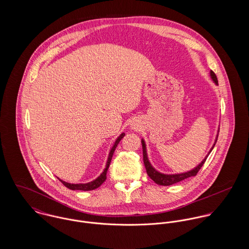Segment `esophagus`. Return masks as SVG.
Masks as SVG:
<instances>
[{
  "label": "esophagus",
  "instance_id": "obj_1",
  "mask_svg": "<svg viewBox=\"0 0 249 249\" xmlns=\"http://www.w3.org/2000/svg\"><path fill=\"white\" fill-rule=\"evenodd\" d=\"M131 126H132L133 129H137V126H138V125H137L136 124H131Z\"/></svg>",
  "mask_w": 249,
  "mask_h": 249
}]
</instances>
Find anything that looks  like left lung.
<instances>
[{
    "label": "left lung",
    "instance_id": "8db88e82",
    "mask_svg": "<svg viewBox=\"0 0 249 249\" xmlns=\"http://www.w3.org/2000/svg\"><path fill=\"white\" fill-rule=\"evenodd\" d=\"M210 76L212 78V80L213 81V83L215 85H218L217 84V78H216V75L214 74V72L213 71H210ZM218 131H219V128L217 130V134H216V137H215V140L213 142V146L211 147L210 151L208 152V154L205 156V158L196 167L194 168L193 170L191 171H188V172H185V173H181V174H174V175H167V174H162L160 172H158L157 170H155L152 165L150 164L149 160H148V157H147V152H146V145H145V142L144 140L142 139V157H143V164H144V167H145V170H146V174L149 178H151L156 184L158 185H162V186H170V185H173V184H176L178 182H180L186 178H191V177H196V174L198 173V171L201 169V167L203 166L204 162L206 161L208 155L210 154V152L212 151V149L216 142L217 140V136H218Z\"/></svg>",
    "mask_w": 249,
    "mask_h": 249
}]
</instances>
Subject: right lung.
<instances>
[{
	"label": "right lung",
	"mask_w": 249,
	"mask_h": 249,
	"mask_svg": "<svg viewBox=\"0 0 249 249\" xmlns=\"http://www.w3.org/2000/svg\"><path fill=\"white\" fill-rule=\"evenodd\" d=\"M125 135V133H122L114 142L113 146L111 147L110 151H109V154H108V158H107V165H106V168L104 170V172L96 178L94 179L93 181H90L88 183H78V184H72V183H68L66 181H63L62 179H59L63 185H65L67 188L71 189V190H79V191H92V190H95L97 188H99L107 179V173L108 168H109V165H110V162H111V159H112V156H113V153L118 145V143L120 142V141L124 138V136Z\"/></svg>",
	"instance_id": "1"
}]
</instances>
